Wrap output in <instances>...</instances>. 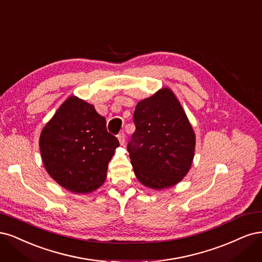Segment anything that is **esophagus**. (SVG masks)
<instances>
[{
  "mask_svg": "<svg viewBox=\"0 0 262 262\" xmlns=\"http://www.w3.org/2000/svg\"><path fill=\"white\" fill-rule=\"evenodd\" d=\"M117 138H119V141H120L121 145H124V143H125V139H126L125 134H124V133H120L119 135H117Z\"/></svg>",
  "mask_w": 262,
  "mask_h": 262,
  "instance_id": "34e87169",
  "label": "esophagus"
}]
</instances>
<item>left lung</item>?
Segmentation results:
<instances>
[{
    "label": "left lung",
    "instance_id": "1",
    "mask_svg": "<svg viewBox=\"0 0 262 262\" xmlns=\"http://www.w3.org/2000/svg\"><path fill=\"white\" fill-rule=\"evenodd\" d=\"M134 123L127 150L139 182L162 189L182 181L193 159L195 134L173 92L163 88L140 101Z\"/></svg>",
    "mask_w": 262,
    "mask_h": 262
}]
</instances>
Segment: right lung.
Segmentation results:
<instances>
[{"label": "right lung", "mask_w": 262, "mask_h": 262, "mask_svg": "<svg viewBox=\"0 0 262 262\" xmlns=\"http://www.w3.org/2000/svg\"><path fill=\"white\" fill-rule=\"evenodd\" d=\"M120 146L106 130V121L95 106L71 97L57 110L40 136L47 172L74 192H90L103 184L107 164Z\"/></svg>", "instance_id": "add662e5"}]
</instances>
